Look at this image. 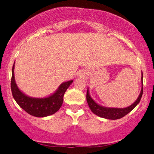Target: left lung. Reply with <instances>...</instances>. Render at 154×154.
<instances>
[{"mask_svg": "<svg viewBox=\"0 0 154 154\" xmlns=\"http://www.w3.org/2000/svg\"><path fill=\"white\" fill-rule=\"evenodd\" d=\"M142 83H143V73H142ZM143 92V88L142 87L141 89L140 93L138 98L135 100L134 103H132L131 106L124 108V109H119V108H106L101 106L98 105L91 98L89 94V91L88 89L87 91V95H86V98H87V102L88 106H89L91 110L93 111V114H96L97 116H100V117L105 118V119H118L120 118L123 117L125 115L130 113L132 109L135 108L136 106L138 104V103L140 101L141 97H142Z\"/></svg>", "mask_w": 154, "mask_h": 154, "instance_id": "1", "label": "left lung"}]
</instances>
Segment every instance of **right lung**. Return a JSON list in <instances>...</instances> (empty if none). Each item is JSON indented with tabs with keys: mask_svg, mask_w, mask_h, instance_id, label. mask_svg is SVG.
<instances>
[{
	"mask_svg": "<svg viewBox=\"0 0 154 154\" xmlns=\"http://www.w3.org/2000/svg\"><path fill=\"white\" fill-rule=\"evenodd\" d=\"M14 69V64L13 65L12 68L11 89L12 95L19 106L24 109L26 113L36 117H44V116L52 115L59 111L63 103V95L73 80L62 83L56 93L48 98H30L24 95L17 88L15 82Z\"/></svg>",
	"mask_w": 154,
	"mask_h": 154,
	"instance_id": "obj_1",
	"label": "right lung"
}]
</instances>
